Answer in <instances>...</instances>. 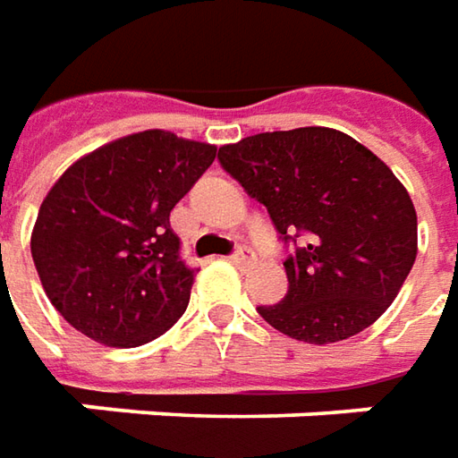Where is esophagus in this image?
<instances>
[{
	"label": "esophagus",
	"mask_w": 458,
	"mask_h": 458,
	"mask_svg": "<svg viewBox=\"0 0 458 458\" xmlns=\"http://www.w3.org/2000/svg\"><path fill=\"white\" fill-rule=\"evenodd\" d=\"M230 260H233L235 266L245 268V266H253V263H256V253H253L250 248H241V250H235V253L230 256Z\"/></svg>",
	"instance_id": "34e87169"
}]
</instances>
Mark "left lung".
I'll list each match as a JSON object with an SVG mask.
<instances>
[{
	"instance_id": "8db88e82",
	"label": "left lung",
	"mask_w": 458,
	"mask_h": 458,
	"mask_svg": "<svg viewBox=\"0 0 458 458\" xmlns=\"http://www.w3.org/2000/svg\"><path fill=\"white\" fill-rule=\"evenodd\" d=\"M278 235L307 245L284 260L289 292L259 314L286 337L329 344L383 317L418 253L413 199L393 169L327 126L245 136L217 151Z\"/></svg>"
}]
</instances>
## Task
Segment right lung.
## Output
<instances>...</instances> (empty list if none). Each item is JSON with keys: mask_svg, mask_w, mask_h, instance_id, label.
<instances>
[{"mask_svg": "<svg viewBox=\"0 0 458 458\" xmlns=\"http://www.w3.org/2000/svg\"><path fill=\"white\" fill-rule=\"evenodd\" d=\"M217 147L149 129L72 162L50 187L30 250L63 319L93 342L139 347L190 304L195 271L180 260L169 213Z\"/></svg>", "mask_w": 458, "mask_h": 458, "instance_id": "add662e5", "label": "right lung"}]
</instances>
